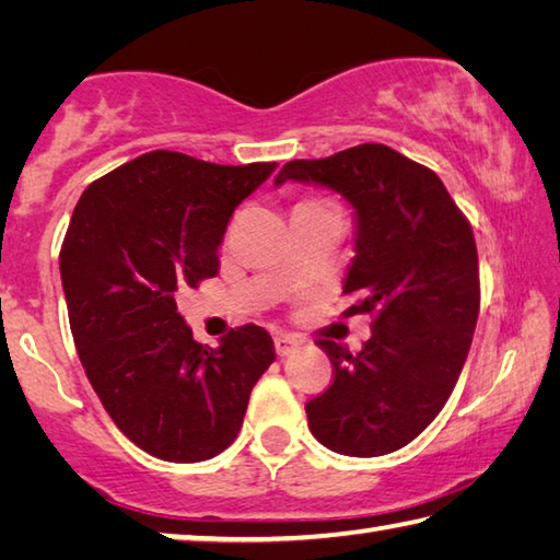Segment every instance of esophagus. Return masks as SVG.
Here are the masks:
<instances>
[{
  "instance_id": "1",
  "label": "esophagus",
  "mask_w": 560,
  "mask_h": 560,
  "mask_svg": "<svg viewBox=\"0 0 560 560\" xmlns=\"http://www.w3.org/2000/svg\"><path fill=\"white\" fill-rule=\"evenodd\" d=\"M301 343L293 336H287V334H279L277 338H273V350H277L279 358H287L291 353H296V348Z\"/></svg>"
}]
</instances>
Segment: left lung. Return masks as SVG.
I'll list each match as a JSON object with an SVG mask.
<instances>
[{"label": "left lung", "mask_w": 560, "mask_h": 560, "mask_svg": "<svg viewBox=\"0 0 560 560\" xmlns=\"http://www.w3.org/2000/svg\"><path fill=\"white\" fill-rule=\"evenodd\" d=\"M287 179L334 187L355 207L343 316L373 318L355 355L318 338L334 383L306 402L308 428L328 450L381 457L428 428L459 381L481 301L471 224L430 167L381 143L291 160L273 183Z\"/></svg>", "instance_id": "obj_1"}]
</instances>
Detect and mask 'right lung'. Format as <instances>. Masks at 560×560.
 <instances>
[{
    "mask_svg": "<svg viewBox=\"0 0 560 560\" xmlns=\"http://www.w3.org/2000/svg\"><path fill=\"white\" fill-rule=\"evenodd\" d=\"M277 163L153 150L86 187L59 264L81 365L118 430L165 462H205L242 428L273 340L244 324L197 343L175 293L217 277L230 217Z\"/></svg>",
    "mask_w": 560,
    "mask_h": 560,
    "instance_id": "right-lung-1",
    "label": "right lung"
}]
</instances>
